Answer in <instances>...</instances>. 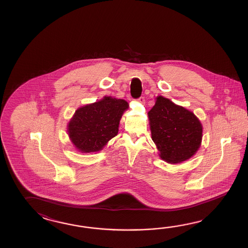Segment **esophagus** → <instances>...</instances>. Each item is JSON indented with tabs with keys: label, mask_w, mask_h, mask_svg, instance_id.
Listing matches in <instances>:
<instances>
[{
	"label": "esophagus",
	"mask_w": 248,
	"mask_h": 248,
	"mask_svg": "<svg viewBox=\"0 0 248 248\" xmlns=\"http://www.w3.org/2000/svg\"><path fill=\"white\" fill-rule=\"evenodd\" d=\"M138 101H139L140 103L143 104V103H144V101H145V99H144V97H143V96H140V97L138 98Z\"/></svg>",
	"instance_id": "34e87169"
}]
</instances>
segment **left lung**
I'll list each match as a JSON object with an SVG mask.
<instances>
[{"label":"left lung","mask_w":248,"mask_h":248,"mask_svg":"<svg viewBox=\"0 0 248 248\" xmlns=\"http://www.w3.org/2000/svg\"><path fill=\"white\" fill-rule=\"evenodd\" d=\"M160 158L171 164L191 158L201 147L202 125L193 112L159 95L148 112Z\"/></svg>","instance_id":"1"}]
</instances>
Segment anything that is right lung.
Returning <instances> with one entry per match:
<instances>
[{
	"label": "right lung",
	"instance_id": "add662e5",
	"mask_svg": "<svg viewBox=\"0 0 248 248\" xmlns=\"http://www.w3.org/2000/svg\"><path fill=\"white\" fill-rule=\"evenodd\" d=\"M127 108V102L111 96L80 107L68 123L71 141L81 153L101 151L117 136L122 114Z\"/></svg>",
	"mask_w": 248,
	"mask_h": 248
}]
</instances>
